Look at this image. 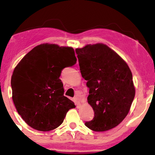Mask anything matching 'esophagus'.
Returning a JSON list of instances; mask_svg holds the SVG:
<instances>
[{
	"instance_id": "1",
	"label": "esophagus",
	"mask_w": 155,
	"mask_h": 155,
	"mask_svg": "<svg viewBox=\"0 0 155 155\" xmlns=\"http://www.w3.org/2000/svg\"><path fill=\"white\" fill-rule=\"evenodd\" d=\"M73 101H74L75 104H77V107H79L81 106V101H80V99L78 98V97H75V98L73 99Z\"/></svg>"
}]
</instances>
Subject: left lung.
<instances>
[{"label":"left lung","mask_w":155,"mask_h":155,"mask_svg":"<svg viewBox=\"0 0 155 155\" xmlns=\"http://www.w3.org/2000/svg\"><path fill=\"white\" fill-rule=\"evenodd\" d=\"M81 75L90 89L88 104L94 117L85 122L94 131L117 127L130 111L135 95L133 75L124 59L103 43L76 49Z\"/></svg>","instance_id":"8db88e82"}]
</instances>
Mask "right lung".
<instances>
[{
	"label": "right lung",
	"instance_id": "right-lung-1",
	"mask_svg": "<svg viewBox=\"0 0 155 155\" xmlns=\"http://www.w3.org/2000/svg\"><path fill=\"white\" fill-rule=\"evenodd\" d=\"M77 62L70 46L41 44L29 51L14 68L12 77V100L27 124L40 131L61 125L74 103L64 96L61 70Z\"/></svg>",
	"mask_w": 155,
	"mask_h": 155
}]
</instances>
